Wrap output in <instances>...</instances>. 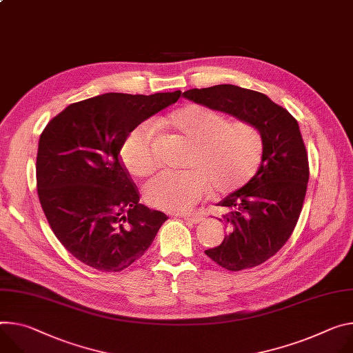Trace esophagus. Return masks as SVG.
Returning <instances> with one entry per match:
<instances>
[{
    "instance_id": "1",
    "label": "esophagus",
    "mask_w": 353,
    "mask_h": 353,
    "mask_svg": "<svg viewBox=\"0 0 353 353\" xmlns=\"http://www.w3.org/2000/svg\"><path fill=\"white\" fill-rule=\"evenodd\" d=\"M179 216H181L184 221H187L190 223H194V225L203 219L201 216H197V215H185V214H179Z\"/></svg>"
}]
</instances>
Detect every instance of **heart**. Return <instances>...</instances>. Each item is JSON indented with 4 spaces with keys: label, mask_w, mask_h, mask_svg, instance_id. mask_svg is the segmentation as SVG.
Wrapping results in <instances>:
<instances>
[{
    "label": "heart",
    "mask_w": 353,
    "mask_h": 353,
    "mask_svg": "<svg viewBox=\"0 0 353 353\" xmlns=\"http://www.w3.org/2000/svg\"><path fill=\"white\" fill-rule=\"evenodd\" d=\"M162 125L185 138L191 148L183 172H163L143 187L145 200L159 210L184 212L205 199L210 191L231 194L258 172L263 138L252 122L228 119L203 105H185L168 115ZM121 159L134 176L152 174L159 165L153 130L141 123L121 145Z\"/></svg>",
    "instance_id": "1"
}]
</instances>
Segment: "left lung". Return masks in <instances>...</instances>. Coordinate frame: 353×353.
<instances>
[{"mask_svg": "<svg viewBox=\"0 0 353 353\" xmlns=\"http://www.w3.org/2000/svg\"><path fill=\"white\" fill-rule=\"evenodd\" d=\"M183 97L252 122L262 134V163L253 179L216 205L228 235L205 254L239 272L266 262L292 236L307 193L308 156L296 118L268 95L232 84L193 88Z\"/></svg>", "mask_w": 353, "mask_h": 353, "instance_id": "left-lung-1", "label": "left lung"}]
</instances>
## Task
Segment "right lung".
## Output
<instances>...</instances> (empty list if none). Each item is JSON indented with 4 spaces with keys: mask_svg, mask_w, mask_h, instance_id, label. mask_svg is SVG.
Masks as SVG:
<instances>
[{
    "mask_svg": "<svg viewBox=\"0 0 353 353\" xmlns=\"http://www.w3.org/2000/svg\"><path fill=\"white\" fill-rule=\"evenodd\" d=\"M180 94L97 95L70 104L43 130L37 156L39 201L56 238L84 265L100 272L126 269L168 219L139 204L119 152L135 126Z\"/></svg>",
    "mask_w": 353,
    "mask_h": 353,
    "instance_id": "right-lung-1",
    "label": "right lung"
}]
</instances>
